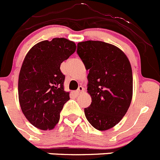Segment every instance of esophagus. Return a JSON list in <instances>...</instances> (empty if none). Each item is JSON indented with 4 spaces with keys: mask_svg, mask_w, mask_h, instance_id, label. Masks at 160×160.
I'll use <instances>...</instances> for the list:
<instances>
[{
    "mask_svg": "<svg viewBox=\"0 0 160 160\" xmlns=\"http://www.w3.org/2000/svg\"><path fill=\"white\" fill-rule=\"evenodd\" d=\"M82 92H83V88L82 87V86H79L78 89H77L76 92H75V94L76 95H79L80 94V93Z\"/></svg>",
    "mask_w": 160,
    "mask_h": 160,
    "instance_id": "esophagus-1",
    "label": "esophagus"
}]
</instances>
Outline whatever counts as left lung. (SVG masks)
I'll return each mask as SVG.
<instances>
[{
  "label": "left lung",
  "instance_id": "1",
  "mask_svg": "<svg viewBox=\"0 0 160 160\" xmlns=\"http://www.w3.org/2000/svg\"><path fill=\"white\" fill-rule=\"evenodd\" d=\"M77 54L88 75V92L92 103L84 108L88 121L99 131L117 124L125 116L132 99L131 64L122 50L99 41L77 44Z\"/></svg>",
  "mask_w": 160,
  "mask_h": 160
}]
</instances>
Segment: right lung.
Listing matches in <instances>:
<instances>
[{"instance_id":"obj_1","label":"right lung","mask_w":160,"mask_h":160,"mask_svg":"<svg viewBox=\"0 0 160 160\" xmlns=\"http://www.w3.org/2000/svg\"><path fill=\"white\" fill-rule=\"evenodd\" d=\"M77 45L65 38L37 43L23 61L18 80V96L23 114L34 127L51 130L69 100L64 89L65 76L60 64L75 52Z\"/></svg>"}]
</instances>
